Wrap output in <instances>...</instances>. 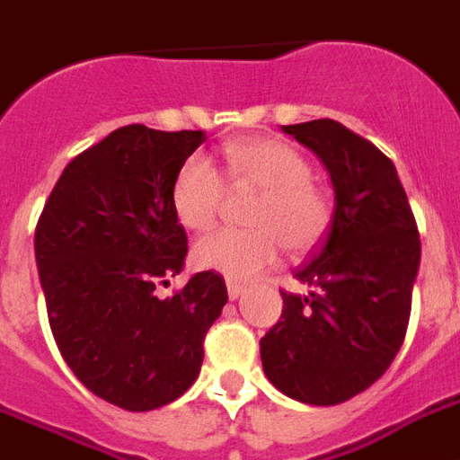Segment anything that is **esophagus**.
<instances>
[{
	"label": "esophagus",
	"instance_id": "esophagus-1",
	"mask_svg": "<svg viewBox=\"0 0 460 460\" xmlns=\"http://www.w3.org/2000/svg\"><path fill=\"white\" fill-rule=\"evenodd\" d=\"M244 294V287H242V284H237V282H227V296H230V298H233V301H237L239 296Z\"/></svg>",
	"mask_w": 460,
	"mask_h": 460
}]
</instances>
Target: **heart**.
<instances>
[{
    "label": "heart",
    "mask_w": 460,
    "mask_h": 460,
    "mask_svg": "<svg viewBox=\"0 0 460 460\" xmlns=\"http://www.w3.org/2000/svg\"><path fill=\"white\" fill-rule=\"evenodd\" d=\"M227 181L261 190L249 211V230H216L195 244L202 270L246 282L270 268L284 246L307 253L332 226V197L313 181V166L296 147L277 138H242L223 147ZM223 202V178L202 155L183 162L173 178L171 207L188 230L214 226Z\"/></svg>",
    "instance_id": "heart-1"
}]
</instances>
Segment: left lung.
Here are the masks:
<instances>
[{"mask_svg":"<svg viewBox=\"0 0 460 460\" xmlns=\"http://www.w3.org/2000/svg\"><path fill=\"white\" fill-rule=\"evenodd\" d=\"M329 171V233L296 270L307 296L282 291V317L261 339L263 371L291 400L332 407L381 378L400 352L420 265L419 227L397 169L341 121L282 127Z\"/></svg>","mask_w":460,"mask_h":460,"instance_id":"1","label":"left lung"}]
</instances>
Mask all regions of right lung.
Wrapping results in <instances>:
<instances>
[{"label":"right lung","mask_w":460,"mask_h":460,"mask_svg":"<svg viewBox=\"0 0 460 460\" xmlns=\"http://www.w3.org/2000/svg\"><path fill=\"white\" fill-rule=\"evenodd\" d=\"M204 131L128 124L72 159L34 230V256L60 355L101 400L150 411L199 376L204 336L227 303L218 272L183 270L188 234L171 188Z\"/></svg>","instance_id":"right-lung-1"}]
</instances>
